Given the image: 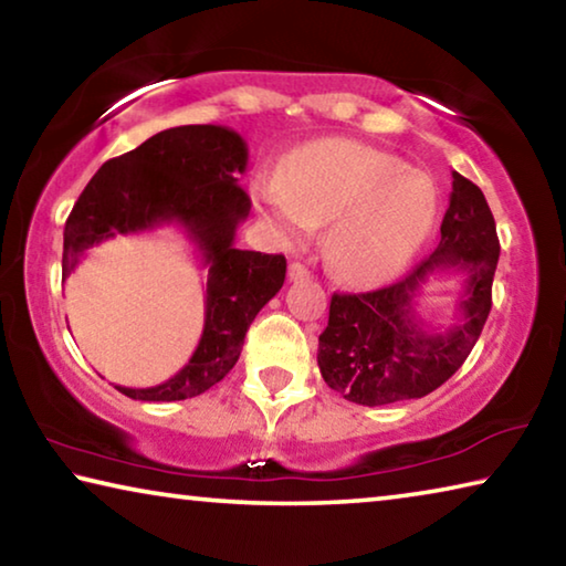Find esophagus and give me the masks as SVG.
Instances as JSON below:
<instances>
[{
  "label": "esophagus",
  "instance_id": "obj_1",
  "mask_svg": "<svg viewBox=\"0 0 566 566\" xmlns=\"http://www.w3.org/2000/svg\"><path fill=\"white\" fill-rule=\"evenodd\" d=\"M286 276H290V282H300V280H306V276H310V270H306V266L300 264V262H292Z\"/></svg>",
  "mask_w": 566,
  "mask_h": 566
}]
</instances>
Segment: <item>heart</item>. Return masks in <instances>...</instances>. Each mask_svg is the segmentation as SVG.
<instances>
[{
  "mask_svg": "<svg viewBox=\"0 0 566 566\" xmlns=\"http://www.w3.org/2000/svg\"><path fill=\"white\" fill-rule=\"evenodd\" d=\"M260 212L284 242L329 227L327 260L342 280L381 284L424 244L437 219V189L391 151L332 139L286 161L282 181L254 189Z\"/></svg>",
  "mask_w": 566,
  "mask_h": 566,
  "instance_id": "1",
  "label": "heart"
}]
</instances>
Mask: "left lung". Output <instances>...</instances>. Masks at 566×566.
Here are the masks:
<instances>
[{"instance_id":"obj_1","label":"left lung","mask_w":566,"mask_h":566,"mask_svg":"<svg viewBox=\"0 0 566 566\" xmlns=\"http://www.w3.org/2000/svg\"><path fill=\"white\" fill-rule=\"evenodd\" d=\"M500 239L482 189L452 175L442 239L405 280L364 294H332L329 324L319 334L317 364L327 385L361 407L427 397L462 367L492 310ZM434 271L465 276L455 322L432 328L416 300Z\"/></svg>"}]
</instances>
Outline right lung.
I'll use <instances>...</instances> for the list:
<instances>
[{
    "label": "right lung",
    "mask_w": 566,
    "mask_h": 566,
    "mask_svg": "<svg viewBox=\"0 0 566 566\" xmlns=\"http://www.w3.org/2000/svg\"><path fill=\"white\" fill-rule=\"evenodd\" d=\"M247 142L217 124H187L149 137L127 155L104 161L76 199L64 224L62 280L87 249L117 234L155 232L177 224L207 266L205 329L195 354L157 387H117L142 401L189 399L222 381L242 354L244 334L262 306L282 290L286 260L237 249V229L249 217Z\"/></svg>",
    "instance_id": "add662e5"
}]
</instances>
